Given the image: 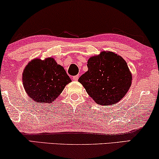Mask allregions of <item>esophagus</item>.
<instances>
[{"label":"esophagus","instance_id":"esophagus-1","mask_svg":"<svg viewBox=\"0 0 159 159\" xmlns=\"http://www.w3.org/2000/svg\"><path fill=\"white\" fill-rule=\"evenodd\" d=\"M78 79H79V75H76L73 77V80H75V81H77Z\"/></svg>","mask_w":159,"mask_h":159}]
</instances>
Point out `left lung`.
Masks as SVG:
<instances>
[{
	"label": "left lung",
	"mask_w": 159,
	"mask_h": 159,
	"mask_svg": "<svg viewBox=\"0 0 159 159\" xmlns=\"http://www.w3.org/2000/svg\"><path fill=\"white\" fill-rule=\"evenodd\" d=\"M88 71L79 78L88 95L99 105L115 104L126 94L131 76L126 62L112 52H102L88 61Z\"/></svg>",
	"instance_id": "left-lung-1"
}]
</instances>
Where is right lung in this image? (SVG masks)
I'll list each match as a JSON object with an SVG mask.
<instances>
[{
    "label": "right lung",
    "mask_w": 159,
    "mask_h": 159,
    "mask_svg": "<svg viewBox=\"0 0 159 159\" xmlns=\"http://www.w3.org/2000/svg\"><path fill=\"white\" fill-rule=\"evenodd\" d=\"M71 82L65 69L52 57L35 59L26 66L22 83L30 98L39 103H52Z\"/></svg>",
    "instance_id": "right-lung-1"
}]
</instances>
